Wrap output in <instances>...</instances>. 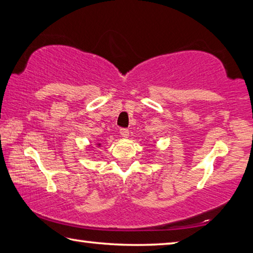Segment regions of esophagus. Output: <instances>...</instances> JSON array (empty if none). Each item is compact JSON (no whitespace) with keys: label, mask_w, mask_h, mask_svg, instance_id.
<instances>
[{"label":"esophagus","mask_w":253,"mask_h":253,"mask_svg":"<svg viewBox=\"0 0 253 253\" xmlns=\"http://www.w3.org/2000/svg\"><path fill=\"white\" fill-rule=\"evenodd\" d=\"M119 132H121V136L123 138H128V137H129V130L126 129V128H122Z\"/></svg>","instance_id":"esophagus-1"}]
</instances>
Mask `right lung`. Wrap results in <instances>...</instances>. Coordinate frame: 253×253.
Returning a JSON list of instances; mask_svg holds the SVG:
<instances>
[{"mask_svg":"<svg viewBox=\"0 0 253 253\" xmlns=\"http://www.w3.org/2000/svg\"><path fill=\"white\" fill-rule=\"evenodd\" d=\"M97 146H98V147H100V144H99V142H97Z\"/></svg>","mask_w":253,"mask_h":253,"instance_id":"add662e5","label":"right lung"}]
</instances>
